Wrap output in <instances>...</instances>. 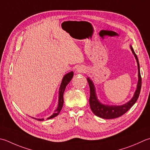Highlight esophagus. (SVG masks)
I'll return each mask as SVG.
<instances>
[{"label":"esophagus","mask_w":150,"mask_h":150,"mask_svg":"<svg viewBox=\"0 0 150 150\" xmlns=\"http://www.w3.org/2000/svg\"><path fill=\"white\" fill-rule=\"evenodd\" d=\"M77 71L78 73H84L86 71V67L83 66H79L77 68Z\"/></svg>","instance_id":"1"}]
</instances>
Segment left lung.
<instances>
[{
	"mask_svg": "<svg viewBox=\"0 0 150 150\" xmlns=\"http://www.w3.org/2000/svg\"><path fill=\"white\" fill-rule=\"evenodd\" d=\"M131 49L135 57L137 64H138V70H139V81H138L137 84V88L135 93H134L133 98L131 99V100L129 101L127 103H125L121 106H108V105H105L100 103L97 99V97L96 95V91L95 88L92 82L90 80L89 78L87 79V81L88 82L89 86H90V106L91 108V110H92L93 113L95 114L96 116H98L100 118H104V119H113L116 118L118 117L122 116L125 112L130 109L131 107L137 101L139 96L140 95V89H141L142 86V78L141 75H140V66L139 60H138L137 56L134 52L133 47L131 46Z\"/></svg>",
	"mask_w": 150,
	"mask_h": 150,
	"instance_id": "left-lung-1",
	"label": "left lung"
}]
</instances>
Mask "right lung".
I'll use <instances>...</instances> for the list:
<instances>
[{
  "label": "right lung",
  "mask_w": 150,
  "mask_h": 150,
  "mask_svg": "<svg viewBox=\"0 0 150 150\" xmlns=\"http://www.w3.org/2000/svg\"><path fill=\"white\" fill-rule=\"evenodd\" d=\"M73 77V71L68 73L67 74H66L64 77V78L62 79V83L60 84V89H59V100H58V101H59V102H58V107H57V109L55 110L54 113L52 114V116H50L49 118H48L47 119H51V118H54L55 116H57V115H58V114L60 113L62 108V107H63V104H64V98H63L64 92V91H65L66 86L69 84V82L71 81ZM34 119L39 120V121H43V120H44L43 118H42V119L34 118Z\"/></svg>",
  "instance_id": "obj_1"
}]
</instances>
